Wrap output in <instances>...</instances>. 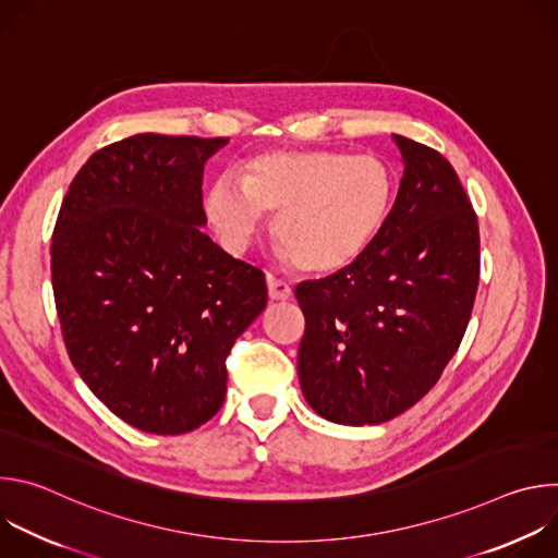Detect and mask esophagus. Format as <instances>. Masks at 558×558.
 I'll return each instance as SVG.
<instances>
[{"label": "esophagus", "instance_id": "34e87169", "mask_svg": "<svg viewBox=\"0 0 558 558\" xmlns=\"http://www.w3.org/2000/svg\"><path fill=\"white\" fill-rule=\"evenodd\" d=\"M267 289H269L271 300H287L291 295V284L274 274L267 276Z\"/></svg>", "mask_w": 558, "mask_h": 558}]
</instances>
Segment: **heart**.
Masks as SVG:
<instances>
[{"mask_svg": "<svg viewBox=\"0 0 558 558\" xmlns=\"http://www.w3.org/2000/svg\"><path fill=\"white\" fill-rule=\"evenodd\" d=\"M218 179L205 198L216 229L233 245L250 243L274 216V243L298 269L336 274L362 258L386 227L395 170L379 156L340 149H269Z\"/></svg>", "mask_w": 558, "mask_h": 558, "instance_id": "heart-1", "label": "heart"}]
</instances>
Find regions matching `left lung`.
<instances>
[{
    "mask_svg": "<svg viewBox=\"0 0 558 558\" xmlns=\"http://www.w3.org/2000/svg\"><path fill=\"white\" fill-rule=\"evenodd\" d=\"M392 138L407 168L377 241L347 269L295 287L302 392L347 426L422 400L457 353L480 287V222L454 168L424 143Z\"/></svg>",
    "mask_w": 558,
    "mask_h": 558,
    "instance_id": "1",
    "label": "left lung"
}]
</instances>
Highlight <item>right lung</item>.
Returning <instances> with one entry per match:
<instances>
[{"label":"right lung","mask_w":558,"mask_h":558,"mask_svg":"<svg viewBox=\"0 0 558 558\" xmlns=\"http://www.w3.org/2000/svg\"><path fill=\"white\" fill-rule=\"evenodd\" d=\"M227 138L134 134L95 151L61 203L50 271L72 366L130 426L183 435L227 392V355L267 306L265 274L198 225Z\"/></svg>","instance_id":"1"}]
</instances>
